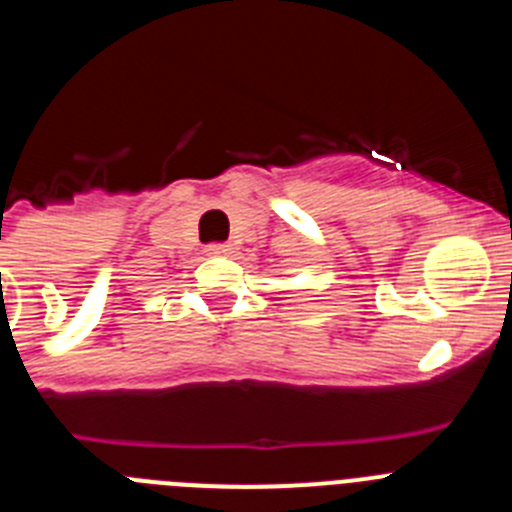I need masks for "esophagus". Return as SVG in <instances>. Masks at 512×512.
<instances>
[{
	"mask_svg": "<svg viewBox=\"0 0 512 512\" xmlns=\"http://www.w3.org/2000/svg\"><path fill=\"white\" fill-rule=\"evenodd\" d=\"M205 251L210 253V256H228V253L233 251V248H230V243H210V246H207Z\"/></svg>",
	"mask_w": 512,
	"mask_h": 512,
	"instance_id": "esophagus-1",
	"label": "esophagus"
}]
</instances>
